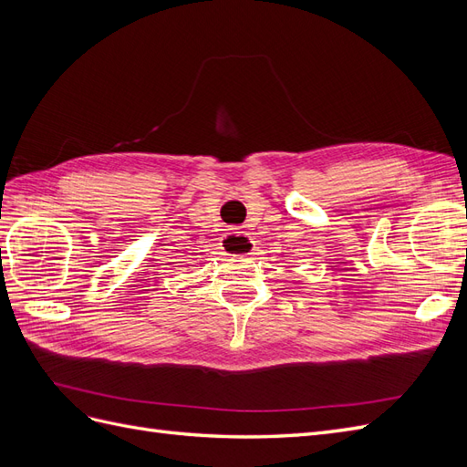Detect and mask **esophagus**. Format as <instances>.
Here are the masks:
<instances>
[{"mask_svg": "<svg viewBox=\"0 0 467 467\" xmlns=\"http://www.w3.org/2000/svg\"><path fill=\"white\" fill-rule=\"evenodd\" d=\"M222 245L228 255H251L253 251V242L249 239V235L235 228L223 235Z\"/></svg>", "mask_w": 467, "mask_h": 467, "instance_id": "esophagus-1", "label": "esophagus"}]
</instances>
